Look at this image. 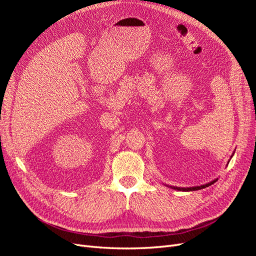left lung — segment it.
Segmentation results:
<instances>
[{
    "mask_svg": "<svg viewBox=\"0 0 256 256\" xmlns=\"http://www.w3.org/2000/svg\"><path fill=\"white\" fill-rule=\"evenodd\" d=\"M216 180H212V182H208V184H206L196 186V187H190V188H180V187H173V186H168V187L172 188V189H175V190H180V191H196V190H200V189L206 188V187H208V186H210V184H214Z\"/></svg>",
    "mask_w": 256,
    "mask_h": 256,
    "instance_id": "obj_1",
    "label": "left lung"
}]
</instances>
